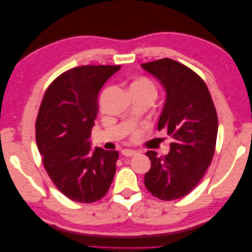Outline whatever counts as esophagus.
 <instances>
[{
	"instance_id": "esophagus-1",
	"label": "esophagus",
	"mask_w": 252,
	"mask_h": 252,
	"mask_svg": "<svg viewBox=\"0 0 252 252\" xmlns=\"http://www.w3.org/2000/svg\"><path fill=\"white\" fill-rule=\"evenodd\" d=\"M122 155L125 157H133L136 155V151L131 150V149H123L122 150Z\"/></svg>"
}]
</instances>
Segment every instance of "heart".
<instances>
[{
	"mask_svg": "<svg viewBox=\"0 0 252 252\" xmlns=\"http://www.w3.org/2000/svg\"><path fill=\"white\" fill-rule=\"evenodd\" d=\"M131 89H139V90H146V91H149V93H155V87L154 85H152V83L146 79V78H141L139 80L134 81L131 86H130ZM139 134V131L135 132V135Z\"/></svg>",
	"mask_w": 252,
	"mask_h": 252,
	"instance_id": "heart-1",
	"label": "heart"
}]
</instances>
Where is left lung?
I'll return each instance as SVG.
<instances>
[{
  "instance_id": "8db88e82",
  "label": "left lung",
  "mask_w": 252,
  "mask_h": 252,
  "mask_svg": "<svg viewBox=\"0 0 252 252\" xmlns=\"http://www.w3.org/2000/svg\"><path fill=\"white\" fill-rule=\"evenodd\" d=\"M163 86L166 98L158 130L172 138L168 155L147 151L150 170L144 184L163 201L181 199L199 184L215 155L218 117L204 81L187 66L171 59L141 65Z\"/></svg>"
}]
</instances>
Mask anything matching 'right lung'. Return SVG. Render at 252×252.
Returning a JSON list of instances; mask_svg holds the SVG:
<instances>
[{
  "mask_svg": "<svg viewBox=\"0 0 252 252\" xmlns=\"http://www.w3.org/2000/svg\"><path fill=\"white\" fill-rule=\"evenodd\" d=\"M121 66L74 67L53 81L44 94L35 123L36 146L57 188L68 199L94 203L107 193L118 151L91 150L97 94Z\"/></svg>",
  "mask_w": 252,
  "mask_h": 252,
  "instance_id": "add662e5",
  "label": "right lung"
}]
</instances>
